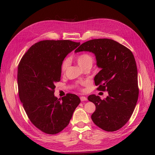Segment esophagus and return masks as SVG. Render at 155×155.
I'll return each instance as SVG.
<instances>
[{
	"instance_id": "1",
	"label": "esophagus",
	"mask_w": 155,
	"mask_h": 155,
	"mask_svg": "<svg viewBox=\"0 0 155 155\" xmlns=\"http://www.w3.org/2000/svg\"><path fill=\"white\" fill-rule=\"evenodd\" d=\"M80 100L81 101H86L87 100V98L85 96H81V97H80Z\"/></svg>"
}]
</instances>
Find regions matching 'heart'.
I'll use <instances>...</instances> for the list:
<instances>
[{
  "mask_svg": "<svg viewBox=\"0 0 155 155\" xmlns=\"http://www.w3.org/2000/svg\"><path fill=\"white\" fill-rule=\"evenodd\" d=\"M76 61L78 64V65L82 69H84L86 67H92L93 64V58L89 54L87 53H83L79 54L76 56ZM68 65V61L67 59L64 60L62 63L61 65V71L63 72H65V70H67ZM82 85H88V83L85 81L81 83Z\"/></svg>",
  "mask_w": 155,
  "mask_h": 155,
  "instance_id": "heart-1",
  "label": "heart"
}]
</instances>
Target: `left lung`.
<instances>
[{"instance_id":"1","label":"left lung","mask_w":155,"mask_h":155,"mask_svg":"<svg viewBox=\"0 0 155 155\" xmlns=\"http://www.w3.org/2000/svg\"><path fill=\"white\" fill-rule=\"evenodd\" d=\"M94 54L101 68L94 77L97 90L107 91L101 100L90 95L88 100L96 105L91 118L101 129L113 132L124 126L132 116L138 98V72L134 55L129 48L112 39H97L81 45L75 52Z\"/></svg>"}]
</instances>
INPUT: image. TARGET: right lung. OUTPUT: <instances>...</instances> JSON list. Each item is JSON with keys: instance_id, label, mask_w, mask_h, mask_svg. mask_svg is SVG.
Returning <instances> with one entry per match:
<instances>
[{"instance_id": "obj_1", "label": "right lung", "mask_w": 155, "mask_h": 155, "mask_svg": "<svg viewBox=\"0 0 155 155\" xmlns=\"http://www.w3.org/2000/svg\"><path fill=\"white\" fill-rule=\"evenodd\" d=\"M80 43L45 40L36 43L18 65V95L31 122L42 132L55 134L68 125L81 100L73 94L55 97V84L61 80L65 57Z\"/></svg>"}]
</instances>
